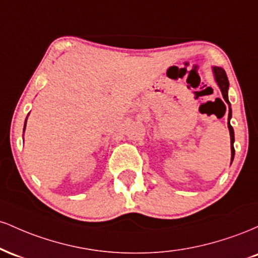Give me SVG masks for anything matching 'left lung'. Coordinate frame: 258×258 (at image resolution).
I'll use <instances>...</instances> for the list:
<instances>
[{"mask_svg": "<svg viewBox=\"0 0 258 258\" xmlns=\"http://www.w3.org/2000/svg\"><path fill=\"white\" fill-rule=\"evenodd\" d=\"M212 73H214V78L215 81L217 82L218 87L222 92V96L226 102L229 104V99H228V90H229V81H228L227 74L222 69L221 67H212ZM230 119H232V109H230V104H229V114H228V128H229V135H230V150H232V159L230 161L233 162L234 159V154H235V150H234V130L232 125H230Z\"/></svg>", "mask_w": 258, "mask_h": 258, "instance_id": "1", "label": "left lung"}]
</instances>
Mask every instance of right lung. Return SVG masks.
<instances>
[{
	"label": "right lung",
	"mask_w": 258,
	"mask_h": 258,
	"mask_svg": "<svg viewBox=\"0 0 258 258\" xmlns=\"http://www.w3.org/2000/svg\"><path fill=\"white\" fill-rule=\"evenodd\" d=\"M26 120H28V117H26ZM26 120H25V123H24V131H25V126H26Z\"/></svg>",
	"instance_id": "obj_1"
}]
</instances>
